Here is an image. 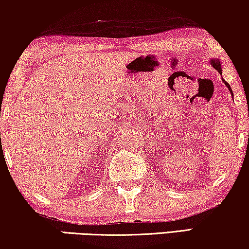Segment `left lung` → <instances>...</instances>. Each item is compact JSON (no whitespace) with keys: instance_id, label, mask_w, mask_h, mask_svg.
Returning <instances> with one entry per match:
<instances>
[{"instance_id":"8db88e82","label":"left lung","mask_w":249,"mask_h":249,"mask_svg":"<svg viewBox=\"0 0 249 249\" xmlns=\"http://www.w3.org/2000/svg\"><path fill=\"white\" fill-rule=\"evenodd\" d=\"M211 64H212V67L214 68V69L217 70V71H219V72H220L221 74H222V68H221V62H220L219 60H216V59L214 60V59H212V60H211ZM222 81H223L224 84H226V86L228 87V89L230 90V93H231V96L233 97V93H232V90H231V87H230V85L228 84L227 81L223 79V78H222Z\"/></svg>"}]
</instances>
